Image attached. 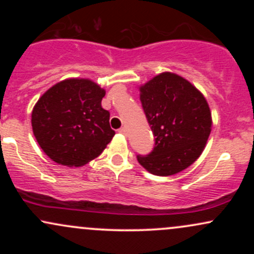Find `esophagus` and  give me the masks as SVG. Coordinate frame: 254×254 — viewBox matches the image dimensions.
Returning <instances> with one entry per match:
<instances>
[{
	"instance_id": "obj_1",
	"label": "esophagus",
	"mask_w": 254,
	"mask_h": 254,
	"mask_svg": "<svg viewBox=\"0 0 254 254\" xmlns=\"http://www.w3.org/2000/svg\"><path fill=\"white\" fill-rule=\"evenodd\" d=\"M118 132L122 133V135H125V136L127 135V129H125V127H121V129L118 130Z\"/></svg>"
}]
</instances>
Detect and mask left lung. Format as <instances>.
Instances as JSON below:
<instances>
[{
    "instance_id": "left-lung-1",
    "label": "left lung",
    "mask_w": 254,
    "mask_h": 254,
    "mask_svg": "<svg viewBox=\"0 0 254 254\" xmlns=\"http://www.w3.org/2000/svg\"><path fill=\"white\" fill-rule=\"evenodd\" d=\"M142 107L155 137L141 166L160 177L173 176L199 157L211 131V112L202 93L188 80L161 72L139 87Z\"/></svg>"
}]
</instances>
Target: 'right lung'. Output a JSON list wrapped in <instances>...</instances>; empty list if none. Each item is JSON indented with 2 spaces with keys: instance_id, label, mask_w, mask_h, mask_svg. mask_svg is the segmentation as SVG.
<instances>
[{
  "instance_id": "add662e5",
  "label": "right lung",
  "mask_w": 254,
  "mask_h": 254,
  "mask_svg": "<svg viewBox=\"0 0 254 254\" xmlns=\"http://www.w3.org/2000/svg\"><path fill=\"white\" fill-rule=\"evenodd\" d=\"M105 89L88 78L52 86L32 111V129L44 153L57 164L80 167L103 153L115 131L101 107Z\"/></svg>"
}]
</instances>
